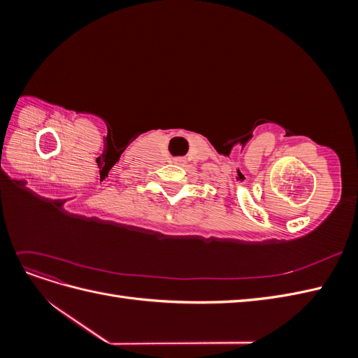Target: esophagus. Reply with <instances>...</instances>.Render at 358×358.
Segmentation results:
<instances>
[{
	"label": "esophagus",
	"mask_w": 358,
	"mask_h": 358,
	"mask_svg": "<svg viewBox=\"0 0 358 358\" xmlns=\"http://www.w3.org/2000/svg\"><path fill=\"white\" fill-rule=\"evenodd\" d=\"M183 159H180V158H178V159H175V162H182Z\"/></svg>",
	"instance_id": "obj_1"
}]
</instances>
